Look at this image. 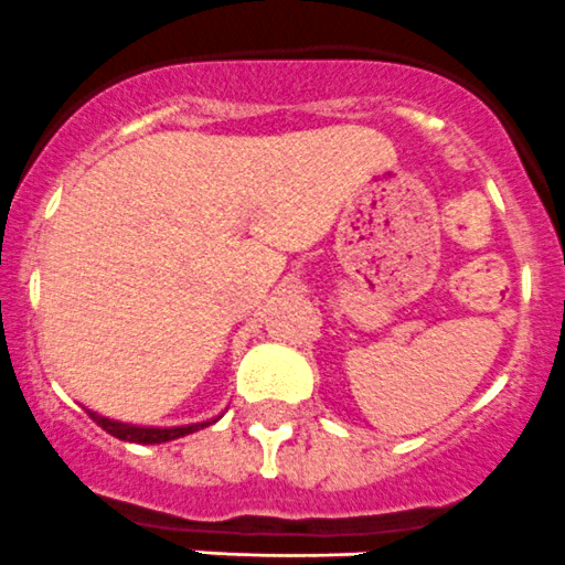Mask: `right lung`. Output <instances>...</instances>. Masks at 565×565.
<instances>
[{"instance_id":"right-lung-1","label":"right lung","mask_w":565,"mask_h":565,"mask_svg":"<svg viewBox=\"0 0 565 565\" xmlns=\"http://www.w3.org/2000/svg\"><path fill=\"white\" fill-rule=\"evenodd\" d=\"M88 416L99 424L105 433H110L118 440H130V444H166V440L182 438V435H191L196 429L207 427L213 422H199V424H185V427H136V424H121L113 422V418L99 416V413L88 411Z\"/></svg>"}]
</instances>
